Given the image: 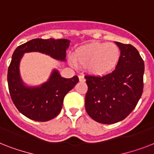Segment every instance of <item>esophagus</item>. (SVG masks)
I'll list each match as a JSON object with an SVG mask.
<instances>
[{
	"label": "esophagus",
	"mask_w": 154,
	"mask_h": 154,
	"mask_svg": "<svg viewBox=\"0 0 154 154\" xmlns=\"http://www.w3.org/2000/svg\"><path fill=\"white\" fill-rule=\"evenodd\" d=\"M79 81L80 82H85V77H83V76H79Z\"/></svg>",
	"instance_id": "1"
}]
</instances>
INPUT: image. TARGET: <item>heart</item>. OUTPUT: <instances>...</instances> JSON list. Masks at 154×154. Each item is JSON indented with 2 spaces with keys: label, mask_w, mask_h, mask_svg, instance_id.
Instances as JSON below:
<instances>
[{
  "label": "heart",
  "mask_w": 154,
  "mask_h": 154,
  "mask_svg": "<svg viewBox=\"0 0 154 154\" xmlns=\"http://www.w3.org/2000/svg\"><path fill=\"white\" fill-rule=\"evenodd\" d=\"M121 50L113 43L92 42L75 52L74 60L94 76H103L114 69L119 62Z\"/></svg>",
  "instance_id": "b5f03b06"
}]
</instances>
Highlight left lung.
<instances>
[{
  "label": "left lung",
  "instance_id": "1",
  "mask_svg": "<svg viewBox=\"0 0 154 154\" xmlns=\"http://www.w3.org/2000/svg\"><path fill=\"white\" fill-rule=\"evenodd\" d=\"M115 43L121 50L116 69L102 77L85 76L88 85L85 109L92 119L102 124L124 120L143 92L145 64L140 53L131 45Z\"/></svg>",
  "mask_w": 154,
  "mask_h": 154
}]
</instances>
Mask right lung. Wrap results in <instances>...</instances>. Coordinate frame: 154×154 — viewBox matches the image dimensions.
Masks as SVG:
<instances>
[{"label":"right lung","instance_id":"1","mask_svg":"<svg viewBox=\"0 0 154 154\" xmlns=\"http://www.w3.org/2000/svg\"><path fill=\"white\" fill-rule=\"evenodd\" d=\"M67 39H32L18 46L8 69V85L12 101L25 117L37 122H47L60 113L66 94L77 85V76L64 78L53 69L49 80L39 86H27L20 78V61L24 53L39 52L65 61L69 46Z\"/></svg>","mask_w":154,"mask_h":154}]
</instances>
